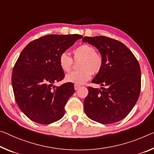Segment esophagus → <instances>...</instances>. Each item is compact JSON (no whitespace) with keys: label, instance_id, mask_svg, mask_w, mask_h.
Here are the masks:
<instances>
[{"label":"esophagus","instance_id":"obj_1","mask_svg":"<svg viewBox=\"0 0 154 154\" xmlns=\"http://www.w3.org/2000/svg\"><path fill=\"white\" fill-rule=\"evenodd\" d=\"M74 88H75V90H77L80 88V86H79V85H77V84H75Z\"/></svg>","mask_w":154,"mask_h":154}]
</instances>
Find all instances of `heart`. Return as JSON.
<instances>
[{
    "label": "heart",
    "instance_id": "1",
    "mask_svg": "<svg viewBox=\"0 0 154 154\" xmlns=\"http://www.w3.org/2000/svg\"><path fill=\"white\" fill-rule=\"evenodd\" d=\"M75 60H80L78 68L80 70L73 71L66 75L67 82L77 85L84 84L91 77L92 72L97 74L101 70L103 59L99 53L95 51L93 46L89 45H82L72 51ZM72 57L67 53H61L59 57V64L65 72H69L72 66Z\"/></svg>",
    "mask_w": 154,
    "mask_h": 154
}]
</instances>
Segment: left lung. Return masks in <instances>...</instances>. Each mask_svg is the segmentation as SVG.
I'll return each instance as SVG.
<instances>
[{"label":"left lung","instance_id":"left-lung-1","mask_svg":"<svg viewBox=\"0 0 154 154\" xmlns=\"http://www.w3.org/2000/svg\"><path fill=\"white\" fill-rule=\"evenodd\" d=\"M82 41L95 46L103 59V67L92 81L102 87L88 88L85 113L101 124L121 121L131 112L140 95L141 72L138 60L124 44L110 38L84 37Z\"/></svg>","mask_w":154,"mask_h":154}]
</instances>
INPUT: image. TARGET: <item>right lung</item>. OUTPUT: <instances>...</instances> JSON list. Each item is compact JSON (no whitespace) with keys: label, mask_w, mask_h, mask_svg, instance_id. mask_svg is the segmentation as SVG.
Returning a JSON list of instances; mask_svg holds the SVG:
<instances>
[{"label":"right lung","mask_w":154,"mask_h":154,"mask_svg":"<svg viewBox=\"0 0 154 154\" xmlns=\"http://www.w3.org/2000/svg\"><path fill=\"white\" fill-rule=\"evenodd\" d=\"M82 38L78 34L42 36L21 52L13 68L11 84L17 105L31 121L47 125L64 116V106L75 89L72 83L53 86L64 77L59 57Z\"/></svg>","instance_id":"right-lung-1"}]
</instances>
